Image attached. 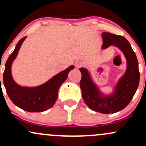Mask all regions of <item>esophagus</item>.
Returning <instances> with one entry per match:
<instances>
[{"label": "esophagus", "instance_id": "34e87169", "mask_svg": "<svg viewBox=\"0 0 146 146\" xmlns=\"http://www.w3.org/2000/svg\"><path fill=\"white\" fill-rule=\"evenodd\" d=\"M75 66L76 68H80V66H81V63H80V62L79 61H76L75 62Z\"/></svg>", "mask_w": 146, "mask_h": 146}]
</instances>
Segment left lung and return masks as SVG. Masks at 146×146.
Masks as SVG:
<instances>
[{"instance_id": "1", "label": "left lung", "mask_w": 146, "mask_h": 146, "mask_svg": "<svg viewBox=\"0 0 146 146\" xmlns=\"http://www.w3.org/2000/svg\"><path fill=\"white\" fill-rule=\"evenodd\" d=\"M102 36L104 42L102 48L113 44L125 55L127 60L126 72L117 84L115 93L109 97L100 94L88 71L84 68H80L82 73L80 86L84 101L90 109L103 114L115 113L125 108L136 93L140 78L138 60L131 45L124 37L108 32H104Z\"/></svg>"}]
</instances>
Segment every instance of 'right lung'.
Returning a JSON list of instances; mask_svg holds the SVG:
<instances>
[{"instance_id": "right-lung-1", "label": "right lung", "mask_w": 146, "mask_h": 146, "mask_svg": "<svg viewBox=\"0 0 146 146\" xmlns=\"http://www.w3.org/2000/svg\"><path fill=\"white\" fill-rule=\"evenodd\" d=\"M26 37L20 40L14 51L7 60L3 73V83L7 94L16 106L25 111L38 113L44 111L54 105L58 98L60 86L66 80L68 73L74 68V66L72 65L64 71L60 72L40 86L27 88L18 86L11 77V66Z\"/></svg>"}]
</instances>
